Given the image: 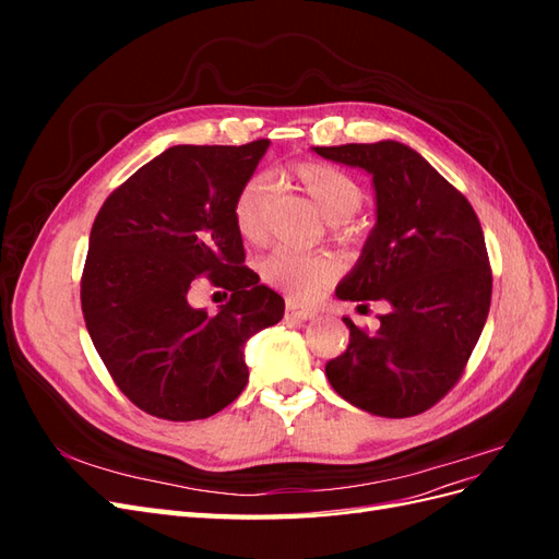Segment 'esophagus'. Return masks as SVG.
Masks as SVG:
<instances>
[{
	"instance_id": "esophagus-1",
	"label": "esophagus",
	"mask_w": 559,
	"mask_h": 559,
	"mask_svg": "<svg viewBox=\"0 0 559 559\" xmlns=\"http://www.w3.org/2000/svg\"><path fill=\"white\" fill-rule=\"evenodd\" d=\"M314 317H317L314 310L298 308L296 302H286V319H289V321H308V319H314Z\"/></svg>"
}]
</instances>
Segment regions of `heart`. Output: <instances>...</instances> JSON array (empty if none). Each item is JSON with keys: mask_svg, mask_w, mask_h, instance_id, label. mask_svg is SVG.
<instances>
[{"mask_svg": "<svg viewBox=\"0 0 559 559\" xmlns=\"http://www.w3.org/2000/svg\"><path fill=\"white\" fill-rule=\"evenodd\" d=\"M292 177L329 222H343L359 210L364 200L357 179L329 163H296L292 167ZM270 200H273V181L267 175L251 177L235 198V226L247 242L259 245L265 240ZM335 270V261L326 253H308L286 247L273 249L261 261L263 280L294 300L314 298L333 280Z\"/></svg>", "mask_w": 559, "mask_h": 559, "instance_id": "b5f03b06", "label": "heart"}]
</instances>
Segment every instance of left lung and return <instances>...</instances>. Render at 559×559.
I'll return each instance as SVG.
<instances>
[{"mask_svg": "<svg viewBox=\"0 0 559 559\" xmlns=\"http://www.w3.org/2000/svg\"><path fill=\"white\" fill-rule=\"evenodd\" d=\"M373 177L376 226L337 284L341 300H384L378 331L349 317V345L326 364L354 408L411 417L441 401L476 347L492 298L483 228L468 200L415 148L394 140L312 146Z\"/></svg>", "mask_w": 559, "mask_h": 559, "instance_id": "8db88e82", "label": "left lung"}]
</instances>
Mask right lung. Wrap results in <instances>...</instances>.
I'll list each match as a JSON object with an SVG mask.
<instances>
[{"label": "right lung", "instance_id": "right-lung-1", "mask_svg": "<svg viewBox=\"0 0 559 559\" xmlns=\"http://www.w3.org/2000/svg\"><path fill=\"white\" fill-rule=\"evenodd\" d=\"M267 146L167 148L95 218L83 319L114 382L148 415L191 421L224 411L247 386V343L284 317V298L242 265L233 216ZM202 274L231 292L216 316L188 302Z\"/></svg>", "mask_w": 559, "mask_h": 559}]
</instances>
